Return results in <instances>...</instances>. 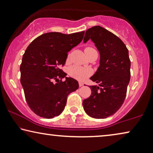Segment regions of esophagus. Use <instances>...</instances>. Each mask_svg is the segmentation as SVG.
I'll return each mask as SVG.
<instances>
[{"mask_svg":"<svg viewBox=\"0 0 153 153\" xmlns=\"http://www.w3.org/2000/svg\"><path fill=\"white\" fill-rule=\"evenodd\" d=\"M84 85V84L82 82H79V86H82Z\"/></svg>","mask_w":153,"mask_h":153,"instance_id":"obj_1","label":"esophagus"}]
</instances>
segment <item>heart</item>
I'll return each mask as SVG.
<instances>
[{
	"label": "heart",
	"instance_id": "b5f03b06",
	"mask_svg": "<svg viewBox=\"0 0 153 153\" xmlns=\"http://www.w3.org/2000/svg\"><path fill=\"white\" fill-rule=\"evenodd\" d=\"M92 48L87 47L86 49H91ZM92 74V71L89 69H86V68L81 67L77 65H74L71 67L69 69V74L71 76L74 77V78L79 79V80H83L86 78L88 76Z\"/></svg>",
	"mask_w": 153,
	"mask_h": 153
}]
</instances>
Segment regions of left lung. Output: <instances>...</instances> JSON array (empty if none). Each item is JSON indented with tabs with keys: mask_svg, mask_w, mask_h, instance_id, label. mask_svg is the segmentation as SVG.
Segmentation results:
<instances>
[{
	"mask_svg": "<svg viewBox=\"0 0 153 153\" xmlns=\"http://www.w3.org/2000/svg\"><path fill=\"white\" fill-rule=\"evenodd\" d=\"M91 39L99 51L100 66L90 79L91 96L83 100L85 112L95 119H105L120 108L126 95L131 79L128 50L122 40L100 26L86 30L84 42Z\"/></svg>",
	"mask_w": 153,
	"mask_h": 153,
	"instance_id": "left-lung-1",
	"label": "left lung"
}]
</instances>
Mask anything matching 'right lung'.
Returning <instances> with one entry per match:
<instances>
[{
  "label": "right lung",
  "instance_id": "1",
  "mask_svg": "<svg viewBox=\"0 0 153 153\" xmlns=\"http://www.w3.org/2000/svg\"><path fill=\"white\" fill-rule=\"evenodd\" d=\"M84 34V31L46 33L27 48L20 67V83L29 108L40 117L51 119L58 116L65 108L68 95L78 88L76 79L66 77L60 67L65 65L68 52L81 42ZM64 77L66 79L63 82Z\"/></svg>",
  "mask_w": 153,
  "mask_h": 153
}]
</instances>
